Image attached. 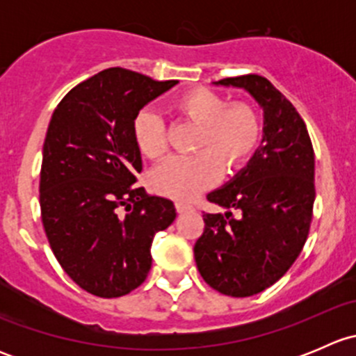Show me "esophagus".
I'll return each mask as SVG.
<instances>
[{"label": "esophagus", "mask_w": 356, "mask_h": 356, "mask_svg": "<svg viewBox=\"0 0 356 356\" xmlns=\"http://www.w3.org/2000/svg\"><path fill=\"white\" fill-rule=\"evenodd\" d=\"M175 208H177L179 213H186V211H191L193 210V204L186 203V201L177 200V201H175Z\"/></svg>", "instance_id": "34e87169"}]
</instances>
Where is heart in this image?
Here are the masks:
<instances>
[{"mask_svg":"<svg viewBox=\"0 0 356 356\" xmlns=\"http://www.w3.org/2000/svg\"><path fill=\"white\" fill-rule=\"evenodd\" d=\"M172 110L200 125L195 148L201 152L170 156L158 165L152 172V186L161 195L193 198L218 181L222 165L227 170L241 167L257 148L260 122L246 103L227 105L217 92L198 88L179 96ZM132 136L139 152L152 160L167 152L163 118L155 110L145 108L136 115Z\"/></svg>","mask_w":356,"mask_h":356,"instance_id":"1","label":"heart"}]
</instances>
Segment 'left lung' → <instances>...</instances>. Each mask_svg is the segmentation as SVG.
<instances>
[{"mask_svg":"<svg viewBox=\"0 0 356 356\" xmlns=\"http://www.w3.org/2000/svg\"><path fill=\"white\" fill-rule=\"evenodd\" d=\"M245 89L264 111L261 146L208 201L224 213H204L195 260L210 288L234 298L279 281L308 238L315 201V156L303 118L261 75L213 82Z\"/></svg>","mask_w":356,"mask_h":356,"instance_id":"1","label":"left lung"}]
</instances>
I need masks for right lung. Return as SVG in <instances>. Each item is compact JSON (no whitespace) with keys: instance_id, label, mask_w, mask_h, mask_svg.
Returning <instances> with one entry per match:
<instances>
[{"instance_id":"1","label":"right lung","mask_w":356,"mask_h":356,"mask_svg":"<svg viewBox=\"0 0 356 356\" xmlns=\"http://www.w3.org/2000/svg\"><path fill=\"white\" fill-rule=\"evenodd\" d=\"M177 81L113 67L75 86L53 111L42 146L39 204L49 246L88 293L118 298L145 282L155 234L175 207L134 186L143 170L136 115Z\"/></svg>"}]
</instances>
